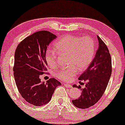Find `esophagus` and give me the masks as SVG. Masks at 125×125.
Returning <instances> with one entry per match:
<instances>
[{"label":"esophagus","mask_w":125,"mask_h":125,"mask_svg":"<svg viewBox=\"0 0 125 125\" xmlns=\"http://www.w3.org/2000/svg\"><path fill=\"white\" fill-rule=\"evenodd\" d=\"M63 84H64V85L65 86V87H66V88H72V84H67V83H64Z\"/></svg>","instance_id":"obj_1"}]
</instances>
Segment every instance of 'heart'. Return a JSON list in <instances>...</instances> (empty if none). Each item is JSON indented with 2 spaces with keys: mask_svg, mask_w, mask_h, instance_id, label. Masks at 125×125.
Masks as SVG:
<instances>
[{
  "mask_svg": "<svg viewBox=\"0 0 125 125\" xmlns=\"http://www.w3.org/2000/svg\"><path fill=\"white\" fill-rule=\"evenodd\" d=\"M58 53L68 55L69 67L57 71L55 76L62 81H70L77 73L78 69L84 70L92 62L95 53V42L89 36L83 37L73 35H65L55 43ZM45 60L51 68L57 65V53L54 50L48 49L45 53Z\"/></svg>",
  "mask_w": 125,
  "mask_h": 125,
  "instance_id": "1",
  "label": "heart"
}]
</instances>
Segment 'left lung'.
<instances>
[{
    "label": "left lung",
    "instance_id": "1",
    "mask_svg": "<svg viewBox=\"0 0 125 125\" xmlns=\"http://www.w3.org/2000/svg\"><path fill=\"white\" fill-rule=\"evenodd\" d=\"M99 45L94 58L88 68L79 77L86 82L85 88L81 89L78 99L72 100L73 104L79 108H88L95 105L103 96L111 74V59L108 48L101 39L97 36ZM73 88H80L74 84Z\"/></svg>",
    "mask_w": 125,
    "mask_h": 125
}]
</instances>
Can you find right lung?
<instances>
[{"label": "right lung", "mask_w": 125, "mask_h": 125, "mask_svg": "<svg viewBox=\"0 0 125 125\" xmlns=\"http://www.w3.org/2000/svg\"><path fill=\"white\" fill-rule=\"evenodd\" d=\"M57 37L48 31H39L27 37L16 49L14 67L16 84L22 97L33 105L48 104L55 88L61 85L54 78L46 83L40 79L46 71L47 48Z\"/></svg>", "instance_id": "obj_1"}]
</instances>
